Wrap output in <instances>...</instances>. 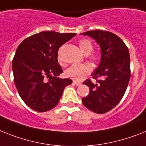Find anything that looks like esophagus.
<instances>
[{"mask_svg":"<svg viewBox=\"0 0 146 146\" xmlns=\"http://www.w3.org/2000/svg\"><path fill=\"white\" fill-rule=\"evenodd\" d=\"M73 84H75L76 85H77V86H79V85H81V84H82L80 82H77V81H75V80L73 81Z\"/></svg>","mask_w":146,"mask_h":146,"instance_id":"34e87169","label":"esophagus"}]
</instances>
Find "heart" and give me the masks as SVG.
<instances>
[{"mask_svg":"<svg viewBox=\"0 0 146 146\" xmlns=\"http://www.w3.org/2000/svg\"><path fill=\"white\" fill-rule=\"evenodd\" d=\"M79 46L81 51L83 54H90L93 50V44L91 41L88 39H82L79 42ZM99 59V56L94 55L91 56V60L93 62H96ZM58 60L61 62V58L58 55ZM91 72V67L88 64H73L72 66L66 70L65 75L69 78L75 79V80H81L84 79V77L90 74Z\"/></svg>","mask_w":146,"mask_h":146,"instance_id":"heart-1","label":"heart"}]
</instances>
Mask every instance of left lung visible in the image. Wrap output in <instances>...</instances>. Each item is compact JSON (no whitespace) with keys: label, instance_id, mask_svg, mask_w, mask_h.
<instances>
[{"label":"left lung","instance_id":"obj_1","mask_svg":"<svg viewBox=\"0 0 146 146\" xmlns=\"http://www.w3.org/2000/svg\"><path fill=\"white\" fill-rule=\"evenodd\" d=\"M81 35L94 38L101 49V59L91 75L96 80L83 82L90 92L82 98L83 105L96 113L108 112L124 96L131 77L129 51L117 35L103 30H92Z\"/></svg>","mask_w":146,"mask_h":146}]
</instances>
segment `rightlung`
Returning <instances> with one entry per match:
<instances>
[{"mask_svg": "<svg viewBox=\"0 0 146 146\" xmlns=\"http://www.w3.org/2000/svg\"><path fill=\"white\" fill-rule=\"evenodd\" d=\"M76 33L44 31L21 43L12 64L14 82L22 100L30 108L45 112L58 105L66 86L73 81L61 79L59 47Z\"/></svg>", "mask_w": 146, "mask_h": 146, "instance_id": "obj_1", "label": "right lung"}]
</instances>
